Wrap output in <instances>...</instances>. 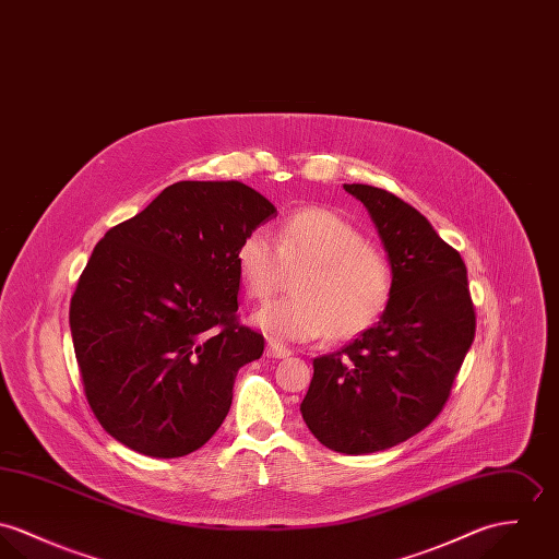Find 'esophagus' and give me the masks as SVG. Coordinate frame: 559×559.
Masks as SVG:
<instances>
[{
    "mask_svg": "<svg viewBox=\"0 0 559 559\" xmlns=\"http://www.w3.org/2000/svg\"><path fill=\"white\" fill-rule=\"evenodd\" d=\"M265 356L267 358H289L292 356V349H287L285 345L276 343V341H270L267 347H265Z\"/></svg>",
    "mask_w": 559,
    "mask_h": 559,
    "instance_id": "esophagus-1",
    "label": "esophagus"
}]
</instances>
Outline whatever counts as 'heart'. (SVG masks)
Wrapping results in <instances>:
<instances>
[{"label": "heart", "mask_w": 559, "mask_h": 559, "mask_svg": "<svg viewBox=\"0 0 559 559\" xmlns=\"http://www.w3.org/2000/svg\"><path fill=\"white\" fill-rule=\"evenodd\" d=\"M285 265H305L292 285L296 296L272 300L252 317L274 341L358 336L381 319L394 294L390 257L369 245L358 225L328 207L289 212L276 238L254 227L236 249L238 278L252 300L278 287Z\"/></svg>", "instance_id": "obj_1"}]
</instances>
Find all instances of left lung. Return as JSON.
<instances>
[{"label": "left lung", "mask_w": 559, "mask_h": 559, "mask_svg": "<svg viewBox=\"0 0 559 559\" xmlns=\"http://www.w3.org/2000/svg\"><path fill=\"white\" fill-rule=\"evenodd\" d=\"M360 199L394 265L381 319L347 347L314 358L302 418L325 448L369 454L429 427L474 343L467 267L431 223L383 188L345 185Z\"/></svg>", "instance_id": "left-lung-1"}]
</instances>
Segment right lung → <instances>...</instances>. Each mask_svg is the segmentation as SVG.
<instances>
[{"label": "right lung", "instance_id": "right-lung-1", "mask_svg": "<svg viewBox=\"0 0 559 559\" xmlns=\"http://www.w3.org/2000/svg\"><path fill=\"white\" fill-rule=\"evenodd\" d=\"M276 207L242 182H176L111 227L70 300L85 399L134 452L199 450L263 336L238 319L236 249Z\"/></svg>", "mask_w": 559, "mask_h": 559}]
</instances>
